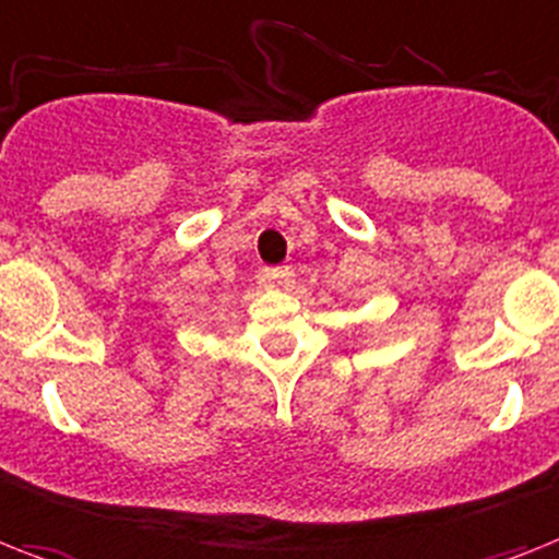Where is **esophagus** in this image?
Instances as JSON below:
<instances>
[{"label": "esophagus", "mask_w": 559, "mask_h": 559, "mask_svg": "<svg viewBox=\"0 0 559 559\" xmlns=\"http://www.w3.org/2000/svg\"><path fill=\"white\" fill-rule=\"evenodd\" d=\"M289 278H293V272H289L287 266H266L264 275H261V281H264L266 287H287Z\"/></svg>", "instance_id": "obj_1"}]
</instances>
